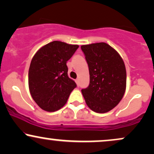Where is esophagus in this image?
I'll list each match as a JSON object with an SVG mask.
<instances>
[{"label":"esophagus","instance_id":"obj_1","mask_svg":"<svg viewBox=\"0 0 154 154\" xmlns=\"http://www.w3.org/2000/svg\"><path fill=\"white\" fill-rule=\"evenodd\" d=\"M75 82H76V83H77V85L79 86V79H76V80H75Z\"/></svg>","mask_w":154,"mask_h":154}]
</instances>
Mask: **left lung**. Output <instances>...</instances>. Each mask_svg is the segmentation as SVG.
<instances>
[{
	"instance_id": "left-lung-1",
	"label": "left lung",
	"mask_w": 154,
	"mask_h": 154,
	"mask_svg": "<svg viewBox=\"0 0 154 154\" xmlns=\"http://www.w3.org/2000/svg\"><path fill=\"white\" fill-rule=\"evenodd\" d=\"M89 68L90 84L82 89L86 104L96 113L111 111L126 90L127 74L122 59L106 43L81 46Z\"/></svg>"
}]
</instances>
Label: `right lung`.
<instances>
[{
  "label": "right lung",
  "mask_w": 154,
  "mask_h": 154,
  "mask_svg": "<svg viewBox=\"0 0 154 154\" xmlns=\"http://www.w3.org/2000/svg\"><path fill=\"white\" fill-rule=\"evenodd\" d=\"M79 48L61 41H53L37 51L28 74L30 94L43 110L56 111L65 105L77 87L68 77L66 61Z\"/></svg>",
  "instance_id": "obj_1"
}]
</instances>
